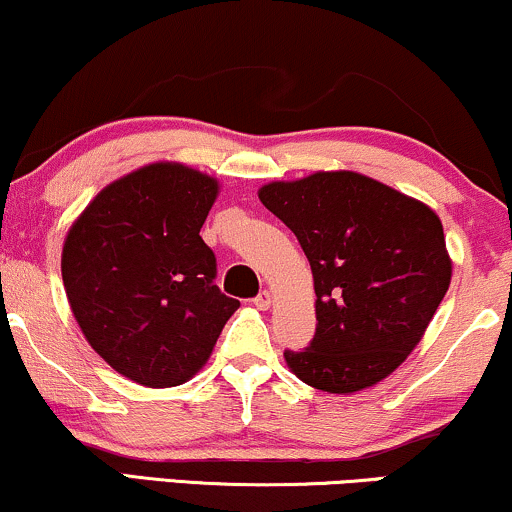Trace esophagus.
<instances>
[{
    "label": "esophagus",
    "mask_w": 512,
    "mask_h": 512,
    "mask_svg": "<svg viewBox=\"0 0 512 512\" xmlns=\"http://www.w3.org/2000/svg\"><path fill=\"white\" fill-rule=\"evenodd\" d=\"M252 305L260 307V310H267V307L272 305V293H269V291H262L260 295H257V298H252Z\"/></svg>",
    "instance_id": "obj_1"
}]
</instances>
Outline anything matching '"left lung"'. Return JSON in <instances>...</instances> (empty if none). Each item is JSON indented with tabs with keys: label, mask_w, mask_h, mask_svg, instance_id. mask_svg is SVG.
<instances>
[{
	"label": "left lung",
	"mask_w": 512,
	"mask_h": 512,
	"mask_svg": "<svg viewBox=\"0 0 512 512\" xmlns=\"http://www.w3.org/2000/svg\"><path fill=\"white\" fill-rule=\"evenodd\" d=\"M260 200L295 233L315 276V338L283 353L295 377L329 393L389 377L451 283L434 209L355 171L274 181Z\"/></svg>",
	"instance_id": "left-lung-1"
}]
</instances>
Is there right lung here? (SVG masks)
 Here are the masks:
<instances>
[{"label":"right lung","mask_w":512,"mask_h":512,"mask_svg":"<svg viewBox=\"0 0 512 512\" xmlns=\"http://www.w3.org/2000/svg\"><path fill=\"white\" fill-rule=\"evenodd\" d=\"M219 183L157 162L109 183L71 226L61 279L107 365L152 389L188 381L240 303L219 291L200 229Z\"/></svg>","instance_id":"1"}]
</instances>
